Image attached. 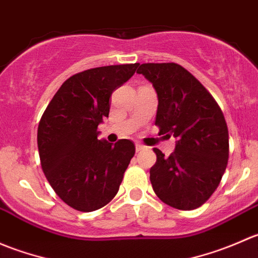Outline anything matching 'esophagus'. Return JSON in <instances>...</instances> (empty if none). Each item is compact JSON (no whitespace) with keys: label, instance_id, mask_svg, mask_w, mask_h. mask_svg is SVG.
<instances>
[{"label":"esophagus","instance_id":"34e87169","mask_svg":"<svg viewBox=\"0 0 258 258\" xmlns=\"http://www.w3.org/2000/svg\"><path fill=\"white\" fill-rule=\"evenodd\" d=\"M145 148L144 145H140V144H136V151L139 152V151H142Z\"/></svg>","mask_w":258,"mask_h":258}]
</instances>
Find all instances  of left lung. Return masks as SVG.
<instances>
[{
  "instance_id": "left-lung-1",
  "label": "left lung",
  "mask_w": 258,
  "mask_h": 258,
  "mask_svg": "<svg viewBox=\"0 0 258 258\" xmlns=\"http://www.w3.org/2000/svg\"><path fill=\"white\" fill-rule=\"evenodd\" d=\"M137 74L157 93L155 123L160 134L177 140L168 157L153 148V191L173 209H197L215 192L227 167L228 130L222 111L201 82L177 63H142Z\"/></svg>"
}]
</instances>
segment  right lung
Wrapping results in <instances>:
<instances>
[{
	"label": "right lung",
	"instance_id": "right-lung-1",
	"mask_svg": "<svg viewBox=\"0 0 258 258\" xmlns=\"http://www.w3.org/2000/svg\"><path fill=\"white\" fill-rule=\"evenodd\" d=\"M139 63L96 67L64 81L48 103L37 130L43 173L57 196L72 209L91 212L118 192L135 155L130 140H98V124L110 113V97Z\"/></svg>",
	"mask_w": 258,
	"mask_h": 258
}]
</instances>
